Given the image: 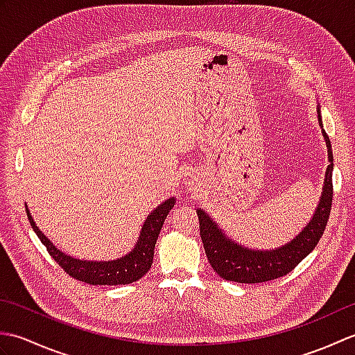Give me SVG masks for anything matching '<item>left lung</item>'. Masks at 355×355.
Returning a JSON list of instances; mask_svg holds the SVG:
<instances>
[{
	"instance_id": "obj_1",
	"label": "left lung",
	"mask_w": 355,
	"mask_h": 355,
	"mask_svg": "<svg viewBox=\"0 0 355 355\" xmlns=\"http://www.w3.org/2000/svg\"><path fill=\"white\" fill-rule=\"evenodd\" d=\"M319 126L322 128L323 139L327 141L329 164L325 172L322 195L315 212L305 227L294 236L290 243L271 250H256L236 243L227 236L214 218H210L202 209H197L200 220V235L205 244V250L210 266L225 281L239 284H259L271 279L285 276L310 254L327 227L331 205H333V149L331 141L323 130L320 107L318 105Z\"/></svg>"
}]
</instances>
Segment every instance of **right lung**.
<instances>
[{
  "mask_svg": "<svg viewBox=\"0 0 355 355\" xmlns=\"http://www.w3.org/2000/svg\"><path fill=\"white\" fill-rule=\"evenodd\" d=\"M173 205H175V198L171 197L164 200L160 206H157L143 223L137 243H135L134 248H131V252L112 261H87L65 254L62 250L53 245L51 241L40 230L27 205L26 212L35 233L41 239V243L47 247L51 258L71 277L92 285H126L139 281L153 266L157 238L160 235L163 223Z\"/></svg>",
  "mask_w": 355,
  "mask_h": 355,
  "instance_id": "add662e5",
  "label": "right lung"
}]
</instances>
